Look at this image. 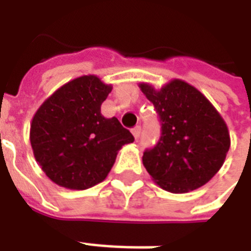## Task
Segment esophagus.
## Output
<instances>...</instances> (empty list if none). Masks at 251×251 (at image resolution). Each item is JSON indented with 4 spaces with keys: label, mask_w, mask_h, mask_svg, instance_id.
<instances>
[{
    "label": "esophagus",
    "mask_w": 251,
    "mask_h": 251,
    "mask_svg": "<svg viewBox=\"0 0 251 251\" xmlns=\"http://www.w3.org/2000/svg\"><path fill=\"white\" fill-rule=\"evenodd\" d=\"M131 133H133L134 138H135V139H138V138L141 137V126H137V127H134V129L131 130Z\"/></svg>",
    "instance_id": "34e87169"
}]
</instances>
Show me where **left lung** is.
Masks as SVG:
<instances>
[{
	"instance_id": "left-lung-1",
	"label": "left lung",
	"mask_w": 251,
	"mask_h": 251,
	"mask_svg": "<svg viewBox=\"0 0 251 251\" xmlns=\"http://www.w3.org/2000/svg\"><path fill=\"white\" fill-rule=\"evenodd\" d=\"M139 88L160 116L161 137L143 165L163 190L183 194L206 185L226 161L230 137L224 118L204 95L182 79Z\"/></svg>"
}]
</instances>
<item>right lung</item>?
<instances>
[{
    "mask_svg": "<svg viewBox=\"0 0 251 251\" xmlns=\"http://www.w3.org/2000/svg\"><path fill=\"white\" fill-rule=\"evenodd\" d=\"M110 91L112 84L98 75L78 76L45 99L33 114V156L58 186L84 190L102 182L122 146L134 142L117 118L101 114Z\"/></svg>",
    "mask_w": 251,
    "mask_h": 251,
    "instance_id": "1",
    "label": "right lung"
}]
</instances>
